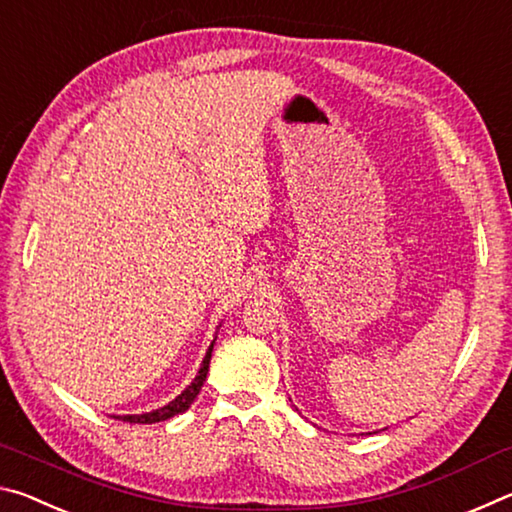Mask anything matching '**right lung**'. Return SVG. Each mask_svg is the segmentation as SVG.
Listing matches in <instances>:
<instances>
[{
  "label": "right lung",
  "instance_id": "right-lung-1",
  "mask_svg": "<svg viewBox=\"0 0 512 512\" xmlns=\"http://www.w3.org/2000/svg\"><path fill=\"white\" fill-rule=\"evenodd\" d=\"M221 327V323H219ZM216 327V329H219ZM214 343H216V336L214 341L210 343V348L205 352V359L201 363V368H198L196 377L192 379V384H189L183 393H180L176 400H171L169 404L160 406V409L149 411V413H133V415H112V418L117 420H124V422H131V424H155V422H162V420H169V418H176V415L185 413L192 402L196 400V395L201 393L203 388V381L207 379V370H210V359H212V350H214Z\"/></svg>",
  "mask_w": 512,
  "mask_h": 512
}]
</instances>
